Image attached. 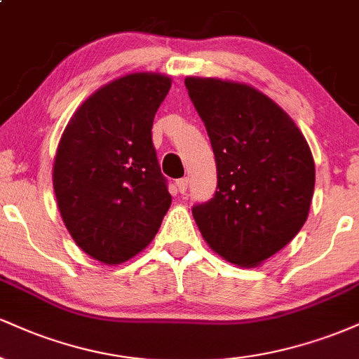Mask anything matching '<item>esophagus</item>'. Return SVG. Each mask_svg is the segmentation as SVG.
Here are the masks:
<instances>
[{"mask_svg": "<svg viewBox=\"0 0 359 359\" xmlns=\"http://www.w3.org/2000/svg\"><path fill=\"white\" fill-rule=\"evenodd\" d=\"M177 189H179V192H185V191H187V187H189V179H187V177H184V179H179V180H177Z\"/></svg>", "mask_w": 359, "mask_h": 359, "instance_id": "34e87169", "label": "esophagus"}]
</instances>
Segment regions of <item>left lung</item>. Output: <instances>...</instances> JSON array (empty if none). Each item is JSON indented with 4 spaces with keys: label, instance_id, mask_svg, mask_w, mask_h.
<instances>
[{
    "label": "left lung",
    "instance_id": "8db88e82",
    "mask_svg": "<svg viewBox=\"0 0 359 359\" xmlns=\"http://www.w3.org/2000/svg\"><path fill=\"white\" fill-rule=\"evenodd\" d=\"M208 130L217 187L192 208L208 245L240 266H257L306 222L316 167L302 131L277 102L246 84L187 77Z\"/></svg>",
    "mask_w": 359,
    "mask_h": 359
}]
</instances>
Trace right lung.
<instances>
[{"label": "right lung", "instance_id": "1", "mask_svg": "<svg viewBox=\"0 0 359 359\" xmlns=\"http://www.w3.org/2000/svg\"><path fill=\"white\" fill-rule=\"evenodd\" d=\"M170 86L154 72L119 77L82 102L60 138L53 162L60 216L77 246L106 265L147 248L170 208L151 143Z\"/></svg>", "mask_w": 359, "mask_h": 359}]
</instances>
